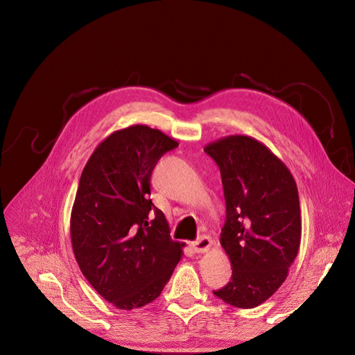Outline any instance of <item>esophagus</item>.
Masks as SVG:
<instances>
[{"mask_svg":"<svg viewBox=\"0 0 355 355\" xmlns=\"http://www.w3.org/2000/svg\"><path fill=\"white\" fill-rule=\"evenodd\" d=\"M211 246H213V240L209 236H201L196 241H191V249L196 253H206L210 250Z\"/></svg>","mask_w":355,"mask_h":355,"instance_id":"34e87169","label":"esophagus"}]
</instances>
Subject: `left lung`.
I'll return each instance as SVG.
<instances>
[{"instance_id": "1", "label": "left lung", "mask_w": 355, "mask_h": 355, "mask_svg": "<svg viewBox=\"0 0 355 355\" xmlns=\"http://www.w3.org/2000/svg\"><path fill=\"white\" fill-rule=\"evenodd\" d=\"M218 165L226 200L220 243L230 282L214 295L236 308L263 304L281 286L301 245V207L288 166L254 138L230 135L204 148Z\"/></svg>"}]
</instances>
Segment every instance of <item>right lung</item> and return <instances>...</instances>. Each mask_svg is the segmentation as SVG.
Wrapping results in <instances>:
<instances>
[{
    "label": "right lung",
    "instance_id": "add662e5",
    "mask_svg": "<svg viewBox=\"0 0 355 355\" xmlns=\"http://www.w3.org/2000/svg\"><path fill=\"white\" fill-rule=\"evenodd\" d=\"M178 142L132 125L102 141L80 175L70 216L74 257L107 302L129 311L151 304L182 256L164 213L149 200L158 159Z\"/></svg>",
    "mask_w": 355,
    "mask_h": 355
}]
</instances>
